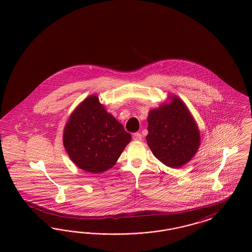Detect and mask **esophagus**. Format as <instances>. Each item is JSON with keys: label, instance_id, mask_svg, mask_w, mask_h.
<instances>
[{"label": "esophagus", "instance_id": "esophagus-1", "mask_svg": "<svg viewBox=\"0 0 252 252\" xmlns=\"http://www.w3.org/2000/svg\"><path fill=\"white\" fill-rule=\"evenodd\" d=\"M142 134L141 133H139V132H136V133H134L133 134V140L134 141H141L142 140Z\"/></svg>", "mask_w": 252, "mask_h": 252}]
</instances>
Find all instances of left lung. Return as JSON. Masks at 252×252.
<instances>
[{"label":"left lung","mask_w":252,"mask_h":252,"mask_svg":"<svg viewBox=\"0 0 252 252\" xmlns=\"http://www.w3.org/2000/svg\"><path fill=\"white\" fill-rule=\"evenodd\" d=\"M146 141L158 159L169 167L180 168L196 153L200 144L197 126L182 101L173 97L172 103L149 112Z\"/></svg>","instance_id":"left-lung-1"}]
</instances>
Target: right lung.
<instances>
[{"instance_id":"1","label":"right lung","mask_w":252,"mask_h":252,"mask_svg":"<svg viewBox=\"0 0 252 252\" xmlns=\"http://www.w3.org/2000/svg\"><path fill=\"white\" fill-rule=\"evenodd\" d=\"M130 140L131 135L96 96L88 97L72 112L63 134L64 147L72 161L94 174L112 167Z\"/></svg>"}]
</instances>
